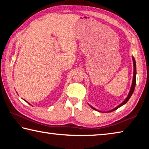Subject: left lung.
Wrapping results in <instances>:
<instances>
[{"label":"left lung","instance_id":"obj_1","mask_svg":"<svg viewBox=\"0 0 149 149\" xmlns=\"http://www.w3.org/2000/svg\"><path fill=\"white\" fill-rule=\"evenodd\" d=\"M132 58H133V81H132V87H131V89H130V93H129V94H128V95H127V98H126L125 99V100H124V101H123V102H122L120 104H119L118 106V107H116L115 108H114V109H112V110H110V111H108V112H113V111H114V110H117L118 108H120V107H122V106H123V104H125L126 102H127L128 100H129V99H130V97H132V94H133V91H134V89H135V84H136V63H135V58L133 57H132ZM93 109H94V110H97V111H99L98 110H97L96 109V108H95L94 107H91V106H90Z\"/></svg>","mask_w":149,"mask_h":149}]
</instances>
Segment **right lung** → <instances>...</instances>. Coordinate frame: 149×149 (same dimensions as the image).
I'll list each match as a JSON object with an SVG mask.
<instances>
[{"label":"right lung","instance_id":"1","mask_svg":"<svg viewBox=\"0 0 149 149\" xmlns=\"http://www.w3.org/2000/svg\"><path fill=\"white\" fill-rule=\"evenodd\" d=\"M26 102H27V101H26Z\"/></svg>","mask_w":149,"mask_h":149}]
</instances>
